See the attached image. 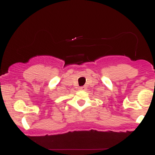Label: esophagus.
<instances>
[{
    "label": "esophagus",
    "instance_id": "esophagus-1",
    "mask_svg": "<svg viewBox=\"0 0 155 155\" xmlns=\"http://www.w3.org/2000/svg\"><path fill=\"white\" fill-rule=\"evenodd\" d=\"M79 89L80 90H85V87H79Z\"/></svg>",
    "mask_w": 155,
    "mask_h": 155
}]
</instances>
